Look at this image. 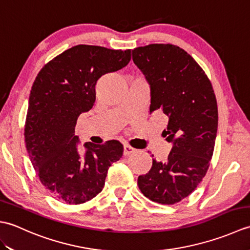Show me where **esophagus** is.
<instances>
[{
	"label": "esophagus",
	"instance_id": "34e87169",
	"mask_svg": "<svg viewBox=\"0 0 250 250\" xmlns=\"http://www.w3.org/2000/svg\"><path fill=\"white\" fill-rule=\"evenodd\" d=\"M135 151H136V149H134L133 147H131L129 145H125L124 146V155L125 156H129V155H131V153H133Z\"/></svg>",
	"mask_w": 250,
	"mask_h": 250
}]
</instances>
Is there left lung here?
I'll return each instance as SVG.
<instances>
[{
    "label": "left lung",
    "mask_w": 250,
    "mask_h": 250,
    "mask_svg": "<svg viewBox=\"0 0 250 250\" xmlns=\"http://www.w3.org/2000/svg\"><path fill=\"white\" fill-rule=\"evenodd\" d=\"M132 60L150 87V111L167 116L163 135L172 144L167 161L153 159L137 185L149 200L175 204L198 187L213 157L218 128L214 90L201 66L178 46L137 47Z\"/></svg>",
    "instance_id": "obj_1"
}]
</instances>
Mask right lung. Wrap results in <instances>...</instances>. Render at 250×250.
Segmentation results:
<instances>
[{"label": "right lung", "instance_id": "add662e5", "mask_svg": "<svg viewBox=\"0 0 250 250\" xmlns=\"http://www.w3.org/2000/svg\"><path fill=\"white\" fill-rule=\"evenodd\" d=\"M131 50L77 45L49 61L31 89L24 140L40 180L56 199L82 204L102 191L108 167L118 161V141L86 142L78 150L75 126L95 102L98 79L128 65Z\"/></svg>", "mask_w": 250, "mask_h": 250}]
</instances>
